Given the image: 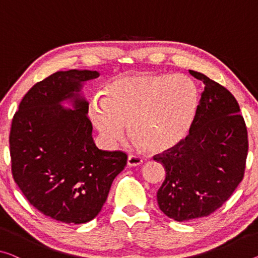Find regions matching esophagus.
I'll return each instance as SVG.
<instances>
[{"label": "esophagus", "mask_w": 258, "mask_h": 258, "mask_svg": "<svg viewBox=\"0 0 258 258\" xmlns=\"http://www.w3.org/2000/svg\"><path fill=\"white\" fill-rule=\"evenodd\" d=\"M143 164V159L138 156H129L128 157V166L135 167V166H140Z\"/></svg>", "instance_id": "34e87169"}]
</instances>
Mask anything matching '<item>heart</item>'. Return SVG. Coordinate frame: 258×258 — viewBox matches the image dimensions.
I'll return each instance as SVG.
<instances>
[{"label":"heart","mask_w":258,"mask_h":258,"mask_svg":"<svg viewBox=\"0 0 258 258\" xmlns=\"http://www.w3.org/2000/svg\"><path fill=\"white\" fill-rule=\"evenodd\" d=\"M102 94L90 101L88 115L104 144L123 141L130 124L135 140L154 153L187 135L198 102L197 86L184 75H129L107 84Z\"/></svg>","instance_id":"b5f03b06"}]
</instances>
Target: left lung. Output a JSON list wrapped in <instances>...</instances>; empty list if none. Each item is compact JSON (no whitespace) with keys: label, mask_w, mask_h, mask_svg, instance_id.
Masks as SVG:
<instances>
[{"label":"left lung","mask_w":258,"mask_h":258,"mask_svg":"<svg viewBox=\"0 0 258 258\" xmlns=\"http://www.w3.org/2000/svg\"><path fill=\"white\" fill-rule=\"evenodd\" d=\"M189 73L204 84L189 135L153 157L166 170L158 205L176 221L219 209L242 181L248 153L247 126L234 96L205 75Z\"/></svg>","instance_id":"left-lung-1"}]
</instances>
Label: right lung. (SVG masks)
<instances>
[{
  "label": "right lung",
  "mask_w": 258,
  "mask_h": 258,
  "mask_svg": "<svg viewBox=\"0 0 258 258\" xmlns=\"http://www.w3.org/2000/svg\"><path fill=\"white\" fill-rule=\"evenodd\" d=\"M98 71H57L30 89L9 136L14 180L31 205L66 224L96 218L126 165L122 151L99 150L92 138L83 83ZM70 101L74 110L64 109Z\"/></svg>",
  "instance_id": "add662e5"
}]
</instances>
